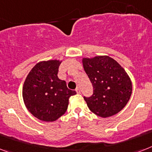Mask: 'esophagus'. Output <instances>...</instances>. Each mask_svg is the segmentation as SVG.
Listing matches in <instances>:
<instances>
[{"label": "esophagus", "instance_id": "1", "mask_svg": "<svg viewBox=\"0 0 152 152\" xmlns=\"http://www.w3.org/2000/svg\"><path fill=\"white\" fill-rule=\"evenodd\" d=\"M76 93L78 94H80V90L79 88H76Z\"/></svg>", "mask_w": 152, "mask_h": 152}]
</instances>
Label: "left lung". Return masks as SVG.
Instances as JSON below:
<instances>
[{
    "mask_svg": "<svg viewBox=\"0 0 152 152\" xmlns=\"http://www.w3.org/2000/svg\"><path fill=\"white\" fill-rule=\"evenodd\" d=\"M83 65L94 88L92 96L83 97L90 110L102 118L120 112L132 94L131 80L125 69L108 56L84 58Z\"/></svg>",
    "mask_w": 152,
    "mask_h": 152,
    "instance_id": "1",
    "label": "left lung"
}]
</instances>
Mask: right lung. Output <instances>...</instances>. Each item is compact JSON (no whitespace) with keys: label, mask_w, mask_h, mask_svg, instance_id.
Here are the masks:
<instances>
[{"label":"right lung","mask_w":152,"mask_h":152,"mask_svg":"<svg viewBox=\"0 0 152 152\" xmlns=\"http://www.w3.org/2000/svg\"><path fill=\"white\" fill-rule=\"evenodd\" d=\"M61 61L38 62L25 80L23 97L25 105L33 116L45 122H53L63 115L69 99L76 92L68 89L66 83L58 77Z\"/></svg>","instance_id":"obj_1"}]
</instances>
